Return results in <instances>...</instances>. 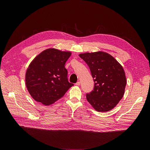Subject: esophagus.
Returning <instances> with one entry per match:
<instances>
[{
  "mask_svg": "<svg viewBox=\"0 0 150 150\" xmlns=\"http://www.w3.org/2000/svg\"><path fill=\"white\" fill-rule=\"evenodd\" d=\"M75 85H76V86H80V81H78L75 84Z\"/></svg>",
  "mask_w": 150,
  "mask_h": 150,
  "instance_id": "1",
  "label": "esophagus"
}]
</instances>
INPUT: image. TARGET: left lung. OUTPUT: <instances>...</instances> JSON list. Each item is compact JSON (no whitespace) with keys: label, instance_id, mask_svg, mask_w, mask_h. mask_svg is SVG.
<instances>
[{"label":"left lung","instance_id":"8db88e82","mask_svg":"<svg viewBox=\"0 0 150 150\" xmlns=\"http://www.w3.org/2000/svg\"><path fill=\"white\" fill-rule=\"evenodd\" d=\"M89 67L94 88L86 98L98 112L112 109L122 98L127 84L124 69L112 56L104 52L79 54Z\"/></svg>","mask_w":150,"mask_h":150}]
</instances>
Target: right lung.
<instances>
[{"label": "right lung", "instance_id": "right-lung-1", "mask_svg": "<svg viewBox=\"0 0 150 150\" xmlns=\"http://www.w3.org/2000/svg\"><path fill=\"white\" fill-rule=\"evenodd\" d=\"M70 52L47 49L33 59L25 74L27 90L35 100L49 106L64 96L74 86L68 81L65 64Z\"/></svg>", "mask_w": 150, "mask_h": 150}]
</instances>
